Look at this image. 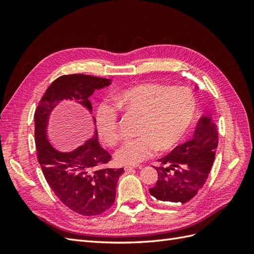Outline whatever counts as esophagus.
<instances>
[{
  "label": "esophagus",
  "instance_id": "34e87169",
  "mask_svg": "<svg viewBox=\"0 0 254 254\" xmlns=\"http://www.w3.org/2000/svg\"><path fill=\"white\" fill-rule=\"evenodd\" d=\"M136 167H139V168H141V166H139V165H137V166H136V165H135V166H134V165H132V166H131V165H126V166L124 167V170H125L126 172H130V171H132V170H134V168H136Z\"/></svg>",
  "mask_w": 254,
  "mask_h": 254
}]
</instances>
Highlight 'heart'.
Masks as SVG:
<instances>
[{
    "label": "heart",
    "instance_id": "obj_1",
    "mask_svg": "<svg viewBox=\"0 0 254 254\" xmlns=\"http://www.w3.org/2000/svg\"><path fill=\"white\" fill-rule=\"evenodd\" d=\"M116 108L140 115L134 139L123 143L115 160L123 165H136L151 157L158 147L173 148L190 124L195 112V97L183 87L170 88L157 83H142L120 92L113 98ZM96 133L103 143L118 141V113L113 106L97 107L94 119Z\"/></svg>",
    "mask_w": 254,
    "mask_h": 254
}]
</instances>
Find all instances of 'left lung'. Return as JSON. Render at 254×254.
I'll list each match as a JSON object with an SVG mask.
<instances>
[{
	"label": "left lung",
	"mask_w": 254,
	"mask_h": 254,
	"mask_svg": "<svg viewBox=\"0 0 254 254\" xmlns=\"http://www.w3.org/2000/svg\"><path fill=\"white\" fill-rule=\"evenodd\" d=\"M218 145L217 126L210 114L198 121L193 139L159 159L156 186L149 193L160 201L186 203L205 183Z\"/></svg>",
	"instance_id": "obj_1"
}]
</instances>
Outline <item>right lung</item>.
<instances>
[{
    "label": "right lung",
    "instance_id": "1",
    "mask_svg": "<svg viewBox=\"0 0 254 254\" xmlns=\"http://www.w3.org/2000/svg\"><path fill=\"white\" fill-rule=\"evenodd\" d=\"M110 83V79L84 74L60 76L45 91L34 115L38 162L45 180L61 202L83 216H95L110 209L124 168H101L111 155L98 143L96 130L93 137L76 149L57 150L48 140V123L53 110L64 99L92 113L89 97Z\"/></svg>",
    "mask_w": 254,
    "mask_h": 254
}]
</instances>
